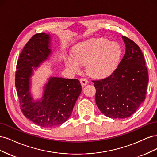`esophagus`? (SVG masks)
<instances>
[{"label":"esophagus","mask_w":157,"mask_h":157,"mask_svg":"<svg viewBox=\"0 0 157 157\" xmlns=\"http://www.w3.org/2000/svg\"><path fill=\"white\" fill-rule=\"evenodd\" d=\"M80 83H81V84L82 85V86H85V85H86L88 83V80L86 78H80Z\"/></svg>","instance_id":"1"}]
</instances>
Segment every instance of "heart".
I'll use <instances>...</instances> for the list:
<instances>
[{"instance_id":"b5f03b06","label":"heart","mask_w":157,"mask_h":157,"mask_svg":"<svg viewBox=\"0 0 157 157\" xmlns=\"http://www.w3.org/2000/svg\"><path fill=\"white\" fill-rule=\"evenodd\" d=\"M73 54L66 57V66L75 73L86 65L88 73L95 78H104L113 73L122 56L119 44L105 38H94L77 44Z\"/></svg>"}]
</instances>
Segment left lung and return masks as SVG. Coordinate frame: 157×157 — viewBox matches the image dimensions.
I'll return each mask as SVG.
<instances>
[{
  "label": "left lung",
  "instance_id": "8db88e82",
  "mask_svg": "<svg viewBox=\"0 0 157 157\" xmlns=\"http://www.w3.org/2000/svg\"><path fill=\"white\" fill-rule=\"evenodd\" d=\"M126 51L118 67L108 77L93 80L96 103L107 117L126 118L132 115L145 99L149 76L143 53L134 41L122 36Z\"/></svg>",
  "mask_w": 157,
  "mask_h": 157
}]
</instances>
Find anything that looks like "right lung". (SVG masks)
<instances>
[{
    "mask_svg": "<svg viewBox=\"0 0 157 157\" xmlns=\"http://www.w3.org/2000/svg\"><path fill=\"white\" fill-rule=\"evenodd\" d=\"M51 39L50 34L41 33L28 41L19 57L15 79L23 115L44 128L59 125L67 121L82 91L78 79L50 77L44 84L41 98H33L31 77L34 71L51 56Z\"/></svg>",
    "mask_w": 157,
    "mask_h": 157,
    "instance_id": "right-lung-1",
    "label": "right lung"
}]
</instances>
